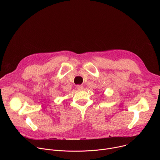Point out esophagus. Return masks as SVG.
I'll return each instance as SVG.
<instances>
[{
	"label": "esophagus",
	"mask_w": 160,
	"mask_h": 160,
	"mask_svg": "<svg viewBox=\"0 0 160 160\" xmlns=\"http://www.w3.org/2000/svg\"><path fill=\"white\" fill-rule=\"evenodd\" d=\"M77 88L79 90H83V86L82 85H77Z\"/></svg>",
	"instance_id": "esophagus-1"
}]
</instances>
